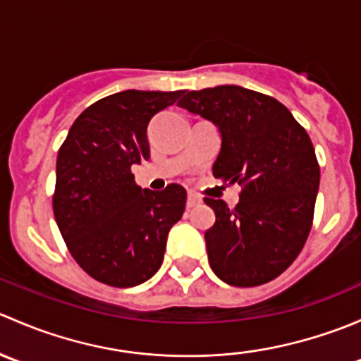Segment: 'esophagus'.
<instances>
[{
	"label": "esophagus",
	"mask_w": 361,
	"mask_h": 361,
	"mask_svg": "<svg viewBox=\"0 0 361 361\" xmlns=\"http://www.w3.org/2000/svg\"><path fill=\"white\" fill-rule=\"evenodd\" d=\"M199 204H201V197H199V195L188 194V197H187V207H188V209L199 206Z\"/></svg>",
	"instance_id": "esophagus-1"
}]
</instances>
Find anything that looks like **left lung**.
Instances as JSON below:
<instances>
[{"label": "left lung", "mask_w": 361, "mask_h": 361, "mask_svg": "<svg viewBox=\"0 0 361 361\" xmlns=\"http://www.w3.org/2000/svg\"><path fill=\"white\" fill-rule=\"evenodd\" d=\"M178 106L220 130L213 176L243 188L234 209L206 197L214 211L207 258L232 286H258L278 278L304 248L319 188V166L304 127L286 106L238 85L187 92Z\"/></svg>", "instance_id": "1"}]
</instances>
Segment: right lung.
Here are the masks:
<instances>
[{"instance_id": "add662e5", "label": "right lung", "mask_w": 361, "mask_h": 361, "mask_svg": "<svg viewBox=\"0 0 361 361\" xmlns=\"http://www.w3.org/2000/svg\"><path fill=\"white\" fill-rule=\"evenodd\" d=\"M183 90H123L90 104L57 155L54 216L69 253L104 285L129 288L159 271L187 190L137 187L130 166L150 159L148 126Z\"/></svg>"}]
</instances>
